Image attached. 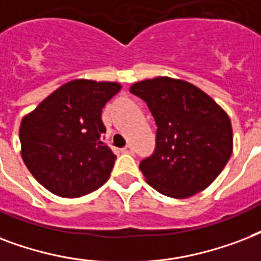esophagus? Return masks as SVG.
I'll return each mask as SVG.
<instances>
[{
    "label": "esophagus",
    "instance_id": "34e87169",
    "mask_svg": "<svg viewBox=\"0 0 261 261\" xmlns=\"http://www.w3.org/2000/svg\"><path fill=\"white\" fill-rule=\"evenodd\" d=\"M122 152H124V153H133L132 145H126L125 148H122Z\"/></svg>",
    "mask_w": 261,
    "mask_h": 261
}]
</instances>
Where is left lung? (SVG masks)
<instances>
[{
	"mask_svg": "<svg viewBox=\"0 0 261 261\" xmlns=\"http://www.w3.org/2000/svg\"><path fill=\"white\" fill-rule=\"evenodd\" d=\"M156 122V147L141 161L145 181L165 196L187 199L221 174L233 152L227 113L192 83L158 76L132 84Z\"/></svg>",
	"mask_w": 261,
	"mask_h": 261,
	"instance_id": "8db88e82",
	"label": "left lung"
}]
</instances>
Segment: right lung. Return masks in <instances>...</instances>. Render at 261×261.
Returning <instances> with one entry per match:
<instances>
[{"instance_id":"add662e5","label":"right lung","mask_w":261,"mask_h":261,"mask_svg":"<svg viewBox=\"0 0 261 261\" xmlns=\"http://www.w3.org/2000/svg\"><path fill=\"white\" fill-rule=\"evenodd\" d=\"M121 90L117 82L76 79L23 117L21 158L40 185L60 197H82L110 177L116 155L103 143L102 109Z\"/></svg>"}]
</instances>
